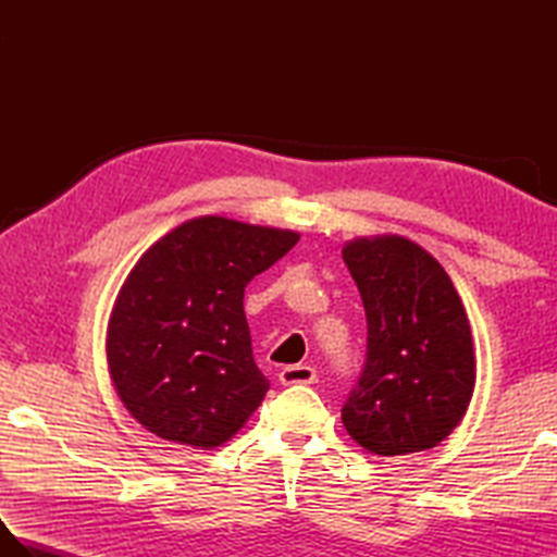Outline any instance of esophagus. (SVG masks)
<instances>
[{
  "label": "esophagus",
  "instance_id": "esophagus-1",
  "mask_svg": "<svg viewBox=\"0 0 557 557\" xmlns=\"http://www.w3.org/2000/svg\"><path fill=\"white\" fill-rule=\"evenodd\" d=\"M280 383L282 385H311V383H315V369L306 363L287 366V369H282V373H280Z\"/></svg>",
  "mask_w": 557,
  "mask_h": 557
}]
</instances>
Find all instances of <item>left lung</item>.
Here are the masks:
<instances>
[{
	"instance_id": "8db88e82",
	"label": "left lung",
	"mask_w": 557,
	"mask_h": 557,
	"mask_svg": "<svg viewBox=\"0 0 557 557\" xmlns=\"http://www.w3.org/2000/svg\"><path fill=\"white\" fill-rule=\"evenodd\" d=\"M342 258L357 282L369 337L342 423L373 455L441 445L474 395V342L459 294L437 260L405 236L354 239Z\"/></svg>"
}]
</instances>
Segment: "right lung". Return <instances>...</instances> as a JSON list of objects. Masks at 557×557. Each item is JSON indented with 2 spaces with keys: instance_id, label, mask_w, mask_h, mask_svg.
I'll list each match as a JSON object with an SVG mask.
<instances>
[{
  "instance_id": "1",
  "label": "right lung",
  "mask_w": 557,
  "mask_h": 557,
  "mask_svg": "<svg viewBox=\"0 0 557 557\" xmlns=\"http://www.w3.org/2000/svg\"><path fill=\"white\" fill-rule=\"evenodd\" d=\"M297 232L218 215L188 220L140 256L114 301L108 363L128 413L164 441L218 447L268 393L244 289Z\"/></svg>"
}]
</instances>
